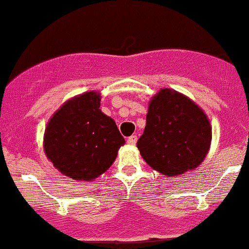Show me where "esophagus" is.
Instances as JSON below:
<instances>
[{"instance_id": "34e87169", "label": "esophagus", "mask_w": 249, "mask_h": 249, "mask_svg": "<svg viewBox=\"0 0 249 249\" xmlns=\"http://www.w3.org/2000/svg\"><path fill=\"white\" fill-rule=\"evenodd\" d=\"M137 140H138L137 135H130V137L127 139V142H128V144H129V145H135V142H137Z\"/></svg>"}]
</instances>
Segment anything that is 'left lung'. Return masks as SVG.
<instances>
[{
	"label": "left lung",
	"instance_id": "8db88e82",
	"mask_svg": "<svg viewBox=\"0 0 249 249\" xmlns=\"http://www.w3.org/2000/svg\"><path fill=\"white\" fill-rule=\"evenodd\" d=\"M211 140L212 127L203 110L186 95L162 88L150 100L137 146L151 168L173 177L200 166Z\"/></svg>",
	"mask_w": 249,
	"mask_h": 249
}]
</instances>
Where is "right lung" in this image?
Returning <instances> with one entry per match:
<instances>
[{
  "label": "right lung",
  "instance_id": "obj_1",
  "mask_svg": "<svg viewBox=\"0 0 249 249\" xmlns=\"http://www.w3.org/2000/svg\"><path fill=\"white\" fill-rule=\"evenodd\" d=\"M99 107L100 93L94 90L71 98L44 130L47 159L73 180H94L110 168L124 144L114 120Z\"/></svg>",
  "mask_w": 249,
  "mask_h": 249
}]
</instances>
